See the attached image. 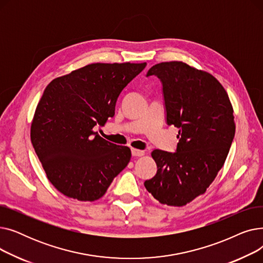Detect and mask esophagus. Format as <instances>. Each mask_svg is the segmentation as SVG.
<instances>
[{
	"label": "esophagus",
	"instance_id": "1",
	"mask_svg": "<svg viewBox=\"0 0 263 263\" xmlns=\"http://www.w3.org/2000/svg\"><path fill=\"white\" fill-rule=\"evenodd\" d=\"M131 153H132V156L133 157H142V156H144L145 155V153L143 150H139V149H132L131 150Z\"/></svg>",
	"mask_w": 263,
	"mask_h": 263
}]
</instances>
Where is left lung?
Here are the masks:
<instances>
[{
  "label": "left lung",
  "instance_id": "obj_1",
  "mask_svg": "<svg viewBox=\"0 0 263 263\" xmlns=\"http://www.w3.org/2000/svg\"><path fill=\"white\" fill-rule=\"evenodd\" d=\"M163 86L166 122L179 129L176 153H151L157 174L144 185L163 204L181 206L203 194L223 167L236 133L233 108L222 84L182 62L151 67Z\"/></svg>",
  "mask_w": 263,
  "mask_h": 263
}]
</instances>
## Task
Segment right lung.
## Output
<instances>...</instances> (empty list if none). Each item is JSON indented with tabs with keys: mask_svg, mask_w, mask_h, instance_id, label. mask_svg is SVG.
<instances>
[{
	"mask_svg": "<svg viewBox=\"0 0 263 263\" xmlns=\"http://www.w3.org/2000/svg\"><path fill=\"white\" fill-rule=\"evenodd\" d=\"M142 64H90L54 79L37 104L31 141L49 181L67 197L101 198L128 165L131 150L109 143L92 129L115 115L122 89Z\"/></svg>",
	"mask_w": 263,
	"mask_h": 263,
	"instance_id": "right-lung-1",
	"label": "right lung"
}]
</instances>
